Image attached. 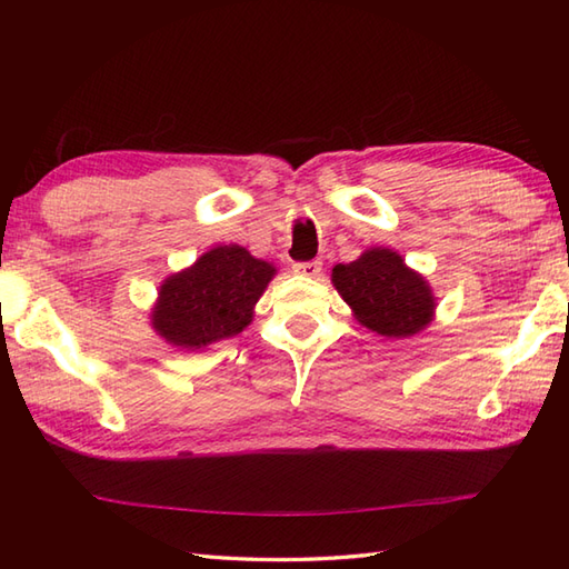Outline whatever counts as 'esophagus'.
<instances>
[{
	"label": "esophagus",
	"instance_id": "34e87169",
	"mask_svg": "<svg viewBox=\"0 0 569 569\" xmlns=\"http://www.w3.org/2000/svg\"><path fill=\"white\" fill-rule=\"evenodd\" d=\"M293 271H296V273H303V276H310V278H316V276H320V271H322V261H320V259L296 261V263H293Z\"/></svg>",
	"mask_w": 569,
	"mask_h": 569
}]
</instances>
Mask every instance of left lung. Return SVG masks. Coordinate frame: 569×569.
I'll return each instance as SVG.
<instances>
[{"instance_id": "obj_1", "label": "left lung", "mask_w": 569, "mask_h": 569, "mask_svg": "<svg viewBox=\"0 0 569 569\" xmlns=\"http://www.w3.org/2000/svg\"><path fill=\"white\" fill-rule=\"evenodd\" d=\"M332 283L357 322L377 335L410 337L432 320L435 296L428 281L391 249L373 247L352 263H337Z\"/></svg>"}]
</instances>
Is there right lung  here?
<instances>
[{"instance_id":"right-lung-1","label":"right lung","mask_w":569,"mask_h":569,"mask_svg":"<svg viewBox=\"0 0 569 569\" xmlns=\"http://www.w3.org/2000/svg\"><path fill=\"white\" fill-rule=\"evenodd\" d=\"M276 269L239 244L204 251L190 269L168 276L151 310V325L168 345L208 347L247 328L253 306Z\"/></svg>"}]
</instances>
